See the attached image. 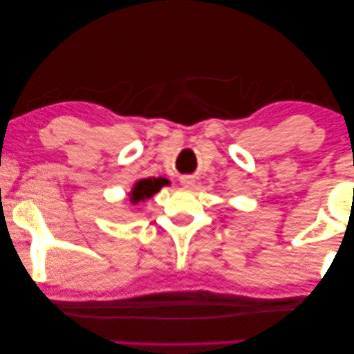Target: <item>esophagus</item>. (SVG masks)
Here are the masks:
<instances>
[{"label": "esophagus", "mask_w": 354, "mask_h": 354, "mask_svg": "<svg viewBox=\"0 0 354 354\" xmlns=\"http://www.w3.org/2000/svg\"><path fill=\"white\" fill-rule=\"evenodd\" d=\"M180 183L183 185L185 188H189L191 185L194 183V180H193V178H191V177H182V178H180Z\"/></svg>", "instance_id": "obj_1"}]
</instances>
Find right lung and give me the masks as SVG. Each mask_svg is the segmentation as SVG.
<instances>
[{
    "label": "right lung",
    "mask_w": 354,
    "mask_h": 354,
    "mask_svg": "<svg viewBox=\"0 0 354 354\" xmlns=\"http://www.w3.org/2000/svg\"><path fill=\"white\" fill-rule=\"evenodd\" d=\"M165 185H169V180H166L163 177L139 178V180H136L135 185L131 187V191L129 193V201L133 205L144 204V202H147L150 198H153Z\"/></svg>",
    "instance_id": "right-lung-1"
}]
</instances>
